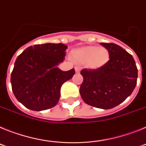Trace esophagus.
<instances>
[{
  "mask_svg": "<svg viewBox=\"0 0 146 146\" xmlns=\"http://www.w3.org/2000/svg\"><path fill=\"white\" fill-rule=\"evenodd\" d=\"M75 72L77 74H79L80 72V68L79 66H76L75 67Z\"/></svg>",
  "mask_w": 146,
  "mask_h": 146,
  "instance_id": "esophagus-1",
  "label": "esophagus"
}]
</instances>
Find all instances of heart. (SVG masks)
I'll return each mask as SVG.
<instances>
[{
    "label": "heart",
    "mask_w": 146,
    "mask_h": 146,
    "mask_svg": "<svg viewBox=\"0 0 146 146\" xmlns=\"http://www.w3.org/2000/svg\"><path fill=\"white\" fill-rule=\"evenodd\" d=\"M72 55L77 62L86 64L91 69H99L110 60V52L104 47L86 46L72 51Z\"/></svg>",
    "instance_id": "obj_1"
}]
</instances>
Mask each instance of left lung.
Here are the masks:
<instances>
[{"instance_id":"left-lung-1","label":"left lung","mask_w":146,"mask_h":146,"mask_svg":"<svg viewBox=\"0 0 146 146\" xmlns=\"http://www.w3.org/2000/svg\"><path fill=\"white\" fill-rule=\"evenodd\" d=\"M110 52V60L99 69H84L80 94L86 104L108 110L125 101L137 85V68L132 55L119 45L101 43Z\"/></svg>"}]
</instances>
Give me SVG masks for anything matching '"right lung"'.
Returning a JSON list of instances; mask_svg holds the SVG:
<instances>
[{
    "instance_id": "1",
    "label": "right lung",
    "mask_w": 146,
    "mask_h": 146,
    "mask_svg": "<svg viewBox=\"0 0 146 146\" xmlns=\"http://www.w3.org/2000/svg\"><path fill=\"white\" fill-rule=\"evenodd\" d=\"M66 45L35 44L16 59L11 74L12 91L28 109L41 111L53 108L60 96V88L75 74L74 69L63 72L56 66L64 61Z\"/></svg>"
}]
</instances>
